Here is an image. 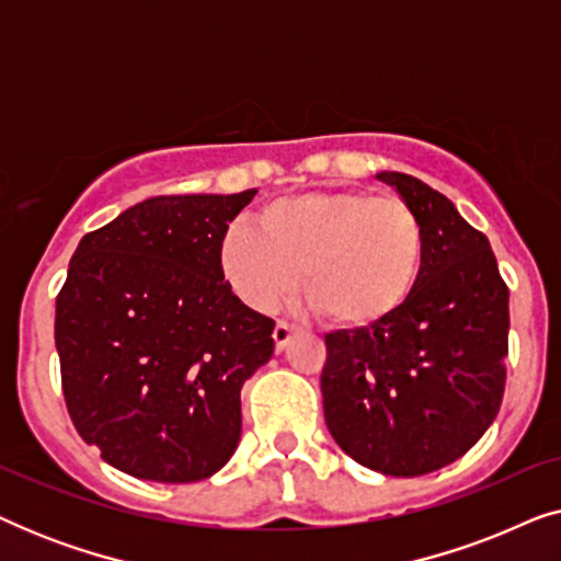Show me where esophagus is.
<instances>
[{"instance_id": "34e87169", "label": "esophagus", "mask_w": 561, "mask_h": 561, "mask_svg": "<svg viewBox=\"0 0 561 561\" xmlns=\"http://www.w3.org/2000/svg\"><path fill=\"white\" fill-rule=\"evenodd\" d=\"M294 332H296L294 327L286 324V321H278V324H275V329H273L275 350H278V352L286 350V347H288V342H290V336H294Z\"/></svg>"}]
</instances>
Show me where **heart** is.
<instances>
[{"instance_id": "heart-1", "label": "heart", "mask_w": 561, "mask_h": 561, "mask_svg": "<svg viewBox=\"0 0 561 561\" xmlns=\"http://www.w3.org/2000/svg\"><path fill=\"white\" fill-rule=\"evenodd\" d=\"M221 240L219 260L244 304L271 311L298 288L332 327L370 329L411 301L424 267V227L398 196L357 188L275 198Z\"/></svg>"}]
</instances>
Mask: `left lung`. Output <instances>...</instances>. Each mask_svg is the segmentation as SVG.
Returning a JSON list of instances; mask_svg holds the SVG:
<instances>
[{"label":"left lung","mask_w":561,"mask_h":561,"mask_svg":"<svg viewBox=\"0 0 561 561\" xmlns=\"http://www.w3.org/2000/svg\"><path fill=\"white\" fill-rule=\"evenodd\" d=\"M419 214L424 267L393 319L327 334L321 396L329 434L375 472L419 478L470 451L503 401L508 286L488 237L447 196L382 171Z\"/></svg>","instance_id":"8db88e82"}]
</instances>
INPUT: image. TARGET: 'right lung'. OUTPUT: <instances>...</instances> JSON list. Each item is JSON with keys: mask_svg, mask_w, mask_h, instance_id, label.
Masks as SVG:
<instances>
[{"mask_svg": "<svg viewBox=\"0 0 561 561\" xmlns=\"http://www.w3.org/2000/svg\"><path fill=\"white\" fill-rule=\"evenodd\" d=\"M255 194L148 198L73 252L56 298L66 405L133 478L196 482L234 455L240 390L275 347V321L232 294L219 260Z\"/></svg>", "mask_w": 561, "mask_h": 561, "instance_id": "obj_1", "label": "right lung"}]
</instances>
